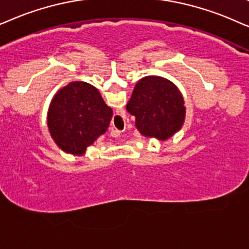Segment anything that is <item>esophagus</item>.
<instances>
[{
  "mask_svg": "<svg viewBox=\"0 0 249 249\" xmlns=\"http://www.w3.org/2000/svg\"><path fill=\"white\" fill-rule=\"evenodd\" d=\"M121 134H122V131H119V130H114V135H112V137L118 138V137H121Z\"/></svg>",
  "mask_w": 249,
  "mask_h": 249,
  "instance_id": "34e87169",
  "label": "esophagus"
}]
</instances>
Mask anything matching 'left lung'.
I'll return each instance as SVG.
<instances>
[{
    "mask_svg": "<svg viewBox=\"0 0 249 249\" xmlns=\"http://www.w3.org/2000/svg\"><path fill=\"white\" fill-rule=\"evenodd\" d=\"M135 116V126L142 135L165 141L184 123L185 107L177 85L166 78L147 76L135 85L126 105Z\"/></svg>",
    "mask_w": 249,
    "mask_h": 249,
    "instance_id": "left-lung-1",
    "label": "left lung"
}]
</instances>
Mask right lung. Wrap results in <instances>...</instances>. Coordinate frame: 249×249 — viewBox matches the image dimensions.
I'll return each mask as SVG.
<instances>
[{"mask_svg": "<svg viewBox=\"0 0 249 249\" xmlns=\"http://www.w3.org/2000/svg\"><path fill=\"white\" fill-rule=\"evenodd\" d=\"M111 117V108L93 85L71 82L53 97L48 111V126L61 150L82 156L107 131Z\"/></svg>", "mask_w": 249, "mask_h": 249, "instance_id": "1", "label": "right lung"}]
</instances>
